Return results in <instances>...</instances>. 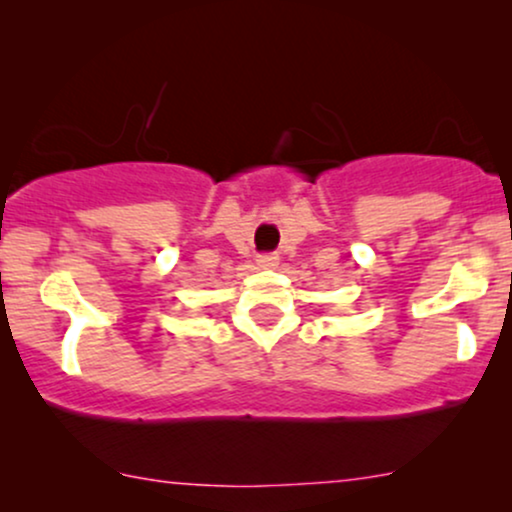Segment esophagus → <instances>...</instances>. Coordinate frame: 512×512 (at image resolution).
I'll return each instance as SVG.
<instances>
[{"instance_id":"esophagus-1","label":"esophagus","mask_w":512,"mask_h":512,"mask_svg":"<svg viewBox=\"0 0 512 512\" xmlns=\"http://www.w3.org/2000/svg\"><path fill=\"white\" fill-rule=\"evenodd\" d=\"M257 264H260L262 269H274L276 264H279V255H276V252H260V255H257Z\"/></svg>"}]
</instances>
